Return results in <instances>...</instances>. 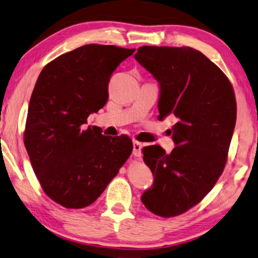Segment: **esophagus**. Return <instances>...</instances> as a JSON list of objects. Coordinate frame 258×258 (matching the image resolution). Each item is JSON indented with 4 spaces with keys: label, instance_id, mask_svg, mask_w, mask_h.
<instances>
[{
    "label": "esophagus",
    "instance_id": "34e87169",
    "mask_svg": "<svg viewBox=\"0 0 258 258\" xmlns=\"http://www.w3.org/2000/svg\"><path fill=\"white\" fill-rule=\"evenodd\" d=\"M142 147H144V144H142V142H139L137 140L133 141V155L134 156L141 157Z\"/></svg>",
    "mask_w": 258,
    "mask_h": 258
}]
</instances>
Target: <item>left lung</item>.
I'll list each match as a JSON object with an SVG mask.
<instances>
[{"instance_id":"obj_1","label":"left lung","mask_w":258,"mask_h":258,"mask_svg":"<svg viewBox=\"0 0 258 258\" xmlns=\"http://www.w3.org/2000/svg\"><path fill=\"white\" fill-rule=\"evenodd\" d=\"M158 81V119L174 114L177 145L142 149L154 185L141 196L153 214L169 218L200 203L223 173L236 121L233 87L220 69L190 47L142 46L134 55Z\"/></svg>"}]
</instances>
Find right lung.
Returning <instances> with one entry per match:
<instances>
[{
  "label": "right lung",
  "instance_id": "right-lung-1",
  "mask_svg": "<svg viewBox=\"0 0 258 258\" xmlns=\"http://www.w3.org/2000/svg\"><path fill=\"white\" fill-rule=\"evenodd\" d=\"M134 51L86 44L48 63L36 80L24 144L43 191L64 208L95 202L132 153L125 134L105 137L84 125L107 103L110 77Z\"/></svg>",
  "mask_w": 258,
  "mask_h": 258
}]
</instances>
